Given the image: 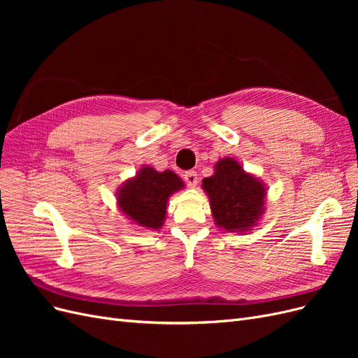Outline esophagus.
Segmentation results:
<instances>
[{"instance_id":"esophagus-1","label":"esophagus","mask_w":358,"mask_h":358,"mask_svg":"<svg viewBox=\"0 0 358 358\" xmlns=\"http://www.w3.org/2000/svg\"><path fill=\"white\" fill-rule=\"evenodd\" d=\"M183 179H185V182H187V185H188V187H191V188L197 187V182H199L197 171H194V170L185 171V173H183Z\"/></svg>"}]
</instances>
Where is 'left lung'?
<instances>
[{
	"label": "left lung",
	"instance_id": "8db88e82",
	"mask_svg": "<svg viewBox=\"0 0 358 358\" xmlns=\"http://www.w3.org/2000/svg\"><path fill=\"white\" fill-rule=\"evenodd\" d=\"M201 188L208 194L213 221L225 233H248L264 213L267 189L264 182L234 158L216 161L213 175L204 178Z\"/></svg>",
	"mask_w": 358,
	"mask_h": 358
}]
</instances>
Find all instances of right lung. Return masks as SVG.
I'll return each mask as SVG.
<instances>
[{
    "mask_svg": "<svg viewBox=\"0 0 358 358\" xmlns=\"http://www.w3.org/2000/svg\"><path fill=\"white\" fill-rule=\"evenodd\" d=\"M185 183L175 171H157L142 166L134 178L127 179L116 192V203L127 220L145 230H159L166 221L167 201Z\"/></svg>",
    "mask_w": 358,
    "mask_h": 358,
    "instance_id": "obj_1",
    "label": "right lung"
}]
</instances>
